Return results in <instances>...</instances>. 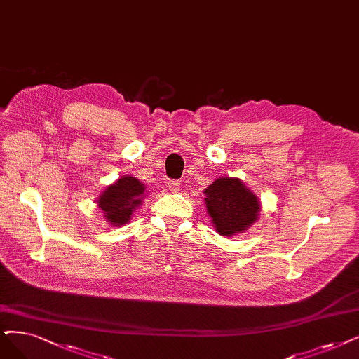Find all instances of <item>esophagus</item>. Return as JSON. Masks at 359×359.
I'll use <instances>...</instances> for the list:
<instances>
[{"label": "esophagus", "mask_w": 359, "mask_h": 359, "mask_svg": "<svg viewBox=\"0 0 359 359\" xmlns=\"http://www.w3.org/2000/svg\"><path fill=\"white\" fill-rule=\"evenodd\" d=\"M166 187H168V190L172 191V193H178V191H180V187H181V182H180V181L170 180V181H168Z\"/></svg>", "instance_id": "esophagus-1"}]
</instances>
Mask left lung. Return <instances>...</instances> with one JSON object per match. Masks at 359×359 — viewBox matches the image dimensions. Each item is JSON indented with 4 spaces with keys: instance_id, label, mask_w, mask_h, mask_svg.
Instances as JSON below:
<instances>
[{
    "instance_id": "8db88e82",
    "label": "left lung",
    "mask_w": 359,
    "mask_h": 359,
    "mask_svg": "<svg viewBox=\"0 0 359 359\" xmlns=\"http://www.w3.org/2000/svg\"><path fill=\"white\" fill-rule=\"evenodd\" d=\"M203 193L215 231L222 237L245 233L259 218L261 202L238 178L215 180Z\"/></svg>"
}]
</instances>
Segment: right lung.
Masks as SVG:
<instances>
[{
	"label": "right lung",
	"instance_id": "right-lung-1",
	"mask_svg": "<svg viewBox=\"0 0 359 359\" xmlns=\"http://www.w3.org/2000/svg\"><path fill=\"white\" fill-rule=\"evenodd\" d=\"M146 196L144 184L135 177L123 175L102 191L97 198V206L109 225L123 226L130 222L134 210L142 203Z\"/></svg>",
	"mask_w": 359,
	"mask_h": 359
}]
</instances>
